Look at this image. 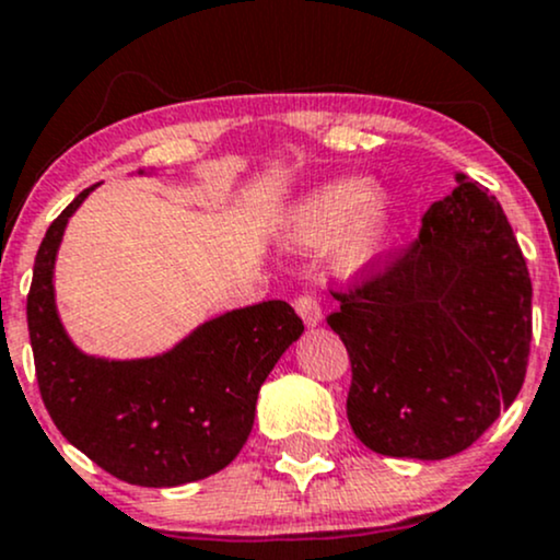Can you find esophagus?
I'll use <instances>...</instances> for the list:
<instances>
[{"mask_svg":"<svg viewBox=\"0 0 560 560\" xmlns=\"http://www.w3.org/2000/svg\"><path fill=\"white\" fill-rule=\"evenodd\" d=\"M294 311L300 313V318L305 320L307 326H318L320 318H324L320 302L316 300V294H311V292H302L294 298Z\"/></svg>","mask_w":560,"mask_h":560,"instance_id":"esophagus-1","label":"esophagus"}]
</instances>
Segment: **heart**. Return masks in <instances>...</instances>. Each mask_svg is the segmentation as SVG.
Returning <instances> with one entry per match:
<instances>
[{"mask_svg": "<svg viewBox=\"0 0 560 560\" xmlns=\"http://www.w3.org/2000/svg\"><path fill=\"white\" fill-rule=\"evenodd\" d=\"M392 208L387 197L371 195L361 178L320 186L298 205L289 218V242L294 247H320L337 240V266L361 271L378 258L389 236Z\"/></svg>", "mask_w": 560, "mask_h": 560, "instance_id": "obj_1", "label": "heart"}]
</instances>
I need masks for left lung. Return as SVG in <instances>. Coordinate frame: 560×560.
I'll use <instances>...</instances> for the list:
<instances>
[{"label": "left lung", "mask_w": 560, "mask_h": 560, "mask_svg": "<svg viewBox=\"0 0 560 560\" xmlns=\"http://www.w3.org/2000/svg\"><path fill=\"white\" fill-rule=\"evenodd\" d=\"M419 240L331 289L326 324L352 365L347 419L365 447L442 460L516 400L532 342V281L511 223L458 173Z\"/></svg>", "instance_id": "left-lung-1"}]
</instances>
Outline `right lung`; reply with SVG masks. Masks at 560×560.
<instances>
[{
    "instance_id": "add662e5",
    "label": "right lung",
    "mask_w": 560,
    "mask_h": 560,
    "mask_svg": "<svg viewBox=\"0 0 560 560\" xmlns=\"http://www.w3.org/2000/svg\"><path fill=\"white\" fill-rule=\"evenodd\" d=\"M94 186L55 218L36 253L25 316L42 400L70 445L120 481L205 479L247 442L260 384L305 326L289 302L268 300L208 320L165 355H83L57 318L52 268L68 218Z\"/></svg>"
}]
</instances>
